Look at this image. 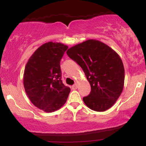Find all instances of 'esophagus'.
I'll return each mask as SVG.
<instances>
[{
  "mask_svg": "<svg viewBox=\"0 0 146 146\" xmlns=\"http://www.w3.org/2000/svg\"><path fill=\"white\" fill-rule=\"evenodd\" d=\"M78 88V85L76 84H74L72 86V90H76Z\"/></svg>",
  "mask_w": 146,
  "mask_h": 146,
  "instance_id": "34e87169",
  "label": "esophagus"
}]
</instances>
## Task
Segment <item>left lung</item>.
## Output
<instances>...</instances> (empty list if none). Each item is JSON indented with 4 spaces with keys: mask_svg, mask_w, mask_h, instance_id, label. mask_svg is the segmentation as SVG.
Wrapping results in <instances>:
<instances>
[{
    "mask_svg": "<svg viewBox=\"0 0 146 146\" xmlns=\"http://www.w3.org/2000/svg\"><path fill=\"white\" fill-rule=\"evenodd\" d=\"M66 53L80 66L90 84V93L83 98L85 104L96 111L110 108L124 85V67L119 56L106 44L93 39L70 48Z\"/></svg>",
    "mask_w": 146,
    "mask_h": 146,
    "instance_id": "8db88e82",
    "label": "left lung"
}]
</instances>
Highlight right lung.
<instances>
[{
    "mask_svg": "<svg viewBox=\"0 0 146 146\" xmlns=\"http://www.w3.org/2000/svg\"><path fill=\"white\" fill-rule=\"evenodd\" d=\"M68 46L49 42L40 46L25 66L23 84L31 102L45 112H52L66 103L70 88L61 80L60 60Z\"/></svg>",
    "mask_w": 146,
    "mask_h": 146,
    "instance_id": "obj_1",
    "label": "right lung"
}]
</instances>
